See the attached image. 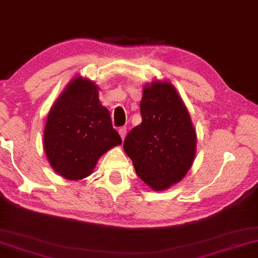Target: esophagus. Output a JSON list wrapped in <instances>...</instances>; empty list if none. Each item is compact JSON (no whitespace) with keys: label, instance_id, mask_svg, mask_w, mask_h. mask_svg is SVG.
Returning a JSON list of instances; mask_svg holds the SVG:
<instances>
[{"label":"esophagus","instance_id":"esophagus-1","mask_svg":"<svg viewBox=\"0 0 258 258\" xmlns=\"http://www.w3.org/2000/svg\"><path fill=\"white\" fill-rule=\"evenodd\" d=\"M118 132H119V134H120L121 140H124L125 137H126V127H120V128H119Z\"/></svg>","mask_w":258,"mask_h":258}]
</instances>
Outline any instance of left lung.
<instances>
[{
	"instance_id": "left-lung-1",
	"label": "left lung",
	"mask_w": 258,
	"mask_h": 258,
	"mask_svg": "<svg viewBox=\"0 0 258 258\" xmlns=\"http://www.w3.org/2000/svg\"><path fill=\"white\" fill-rule=\"evenodd\" d=\"M140 112L142 122L126 136L124 151L147 185L166 190L191 168L196 131L183 101L167 81L145 87Z\"/></svg>"
}]
</instances>
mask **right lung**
<instances>
[{
    "label": "right lung",
    "mask_w": 258,
    "mask_h": 258,
    "mask_svg": "<svg viewBox=\"0 0 258 258\" xmlns=\"http://www.w3.org/2000/svg\"><path fill=\"white\" fill-rule=\"evenodd\" d=\"M120 144L109 110L98 99V87L87 79L73 80L46 121L44 149L52 168L67 179L86 178L99 157Z\"/></svg>",
    "instance_id": "obj_1"
}]
</instances>
